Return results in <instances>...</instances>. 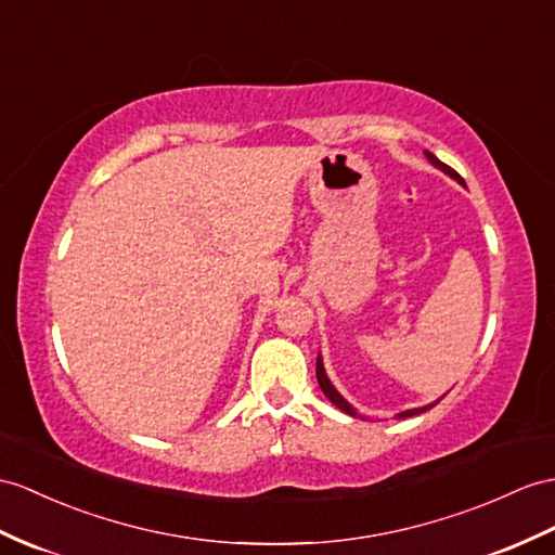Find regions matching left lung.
<instances>
[{
  "label": "left lung",
  "instance_id": "obj_1",
  "mask_svg": "<svg viewBox=\"0 0 555 555\" xmlns=\"http://www.w3.org/2000/svg\"><path fill=\"white\" fill-rule=\"evenodd\" d=\"M426 157H428V162H430V165H434V167H438L440 171H444V173H450L452 176V179L454 181H459V183H462L464 185V179H462V176H459L452 167H448V165H444V162H440L434 153H428L426 151ZM315 374H318V384H320V388H322V393L324 396H327L330 398V402H334L336 404V408H339L341 412H346V414H350V416H358V412L353 410V408H350V404L344 400V396L339 393V390H336L334 386H332V382L327 379V374H324V364H322V358L318 356V364H315ZM438 402V400H436ZM436 402H430V404H426V408H416V410H408V412H400V414H396L398 418H404V416H414V414H422V412H426V410H430V408H436Z\"/></svg>",
  "mask_w": 555,
  "mask_h": 555
}]
</instances>
